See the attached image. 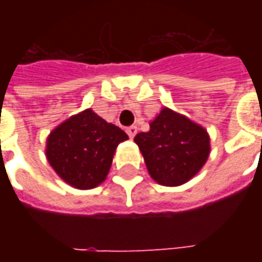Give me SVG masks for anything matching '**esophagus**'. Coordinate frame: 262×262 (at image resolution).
Wrapping results in <instances>:
<instances>
[{"mask_svg":"<svg viewBox=\"0 0 262 262\" xmlns=\"http://www.w3.org/2000/svg\"><path fill=\"white\" fill-rule=\"evenodd\" d=\"M126 133H127V136L130 137V139H133V137L136 136L137 127H136V126H129V127L126 129Z\"/></svg>","mask_w":262,"mask_h":262,"instance_id":"esophagus-1","label":"esophagus"}]
</instances>
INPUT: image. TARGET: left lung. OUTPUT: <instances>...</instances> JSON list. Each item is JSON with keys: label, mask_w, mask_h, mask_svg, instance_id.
<instances>
[{"label": "left lung", "mask_w": 262, "mask_h": 262, "mask_svg": "<svg viewBox=\"0 0 262 262\" xmlns=\"http://www.w3.org/2000/svg\"><path fill=\"white\" fill-rule=\"evenodd\" d=\"M148 174L167 187L189 181L208 160L209 136L202 126L164 108L150 123V130L135 137Z\"/></svg>", "instance_id": "left-lung-1"}]
</instances>
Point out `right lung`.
<instances>
[{
    "mask_svg": "<svg viewBox=\"0 0 262 262\" xmlns=\"http://www.w3.org/2000/svg\"><path fill=\"white\" fill-rule=\"evenodd\" d=\"M127 135L86 109L56 127L48 139L50 165L70 185L91 189L106 178L115 150Z\"/></svg>",
    "mask_w": 262,
    "mask_h": 262,
    "instance_id": "right-lung-1",
    "label": "right lung"
}]
</instances>
